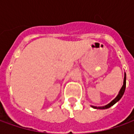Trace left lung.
Segmentation results:
<instances>
[{
    "label": "left lung",
    "instance_id": "1",
    "mask_svg": "<svg viewBox=\"0 0 134 134\" xmlns=\"http://www.w3.org/2000/svg\"><path fill=\"white\" fill-rule=\"evenodd\" d=\"M126 74H125V76H124V85H123V86L121 87V90H120V92L118 93V95L117 96V97L115 98L113 100H112L109 104H108L106 105H105V106L103 107H96V106H92L94 108H96V109H107V108H109L110 107H111L112 105H113L114 104L116 103L117 102H118L120 99L122 98V96L124 95V92H125V90H126Z\"/></svg>",
    "mask_w": 134,
    "mask_h": 134
}]
</instances>
